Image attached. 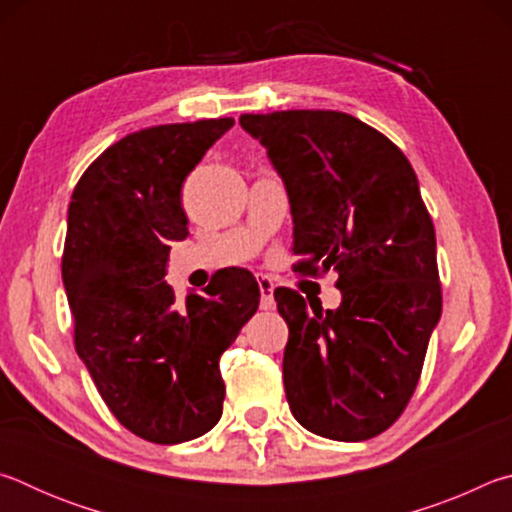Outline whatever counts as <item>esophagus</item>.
Returning <instances> with one entry per match:
<instances>
[{
    "label": "esophagus",
    "mask_w": 512,
    "mask_h": 512,
    "mask_svg": "<svg viewBox=\"0 0 512 512\" xmlns=\"http://www.w3.org/2000/svg\"><path fill=\"white\" fill-rule=\"evenodd\" d=\"M257 284H259V307L264 311H271L275 309V298H273V291H275V284L268 275H257Z\"/></svg>",
    "instance_id": "34e87169"
}]
</instances>
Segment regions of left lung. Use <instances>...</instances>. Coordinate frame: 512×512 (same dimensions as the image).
<instances>
[{
    "mask_svg": "<svg viewBox=\"0 0 512 512\" xmlns=\"http://www.w3.org/2000/svg\"><path fill=\"white\" fill-rule=\"evenodd\" d=\"M287 187L300 275L339 273V309L275 289L289 325L282 375L291 413L323 438L359 443L400 418L443 309L436 230L411 162L336 110L241 115Z\"/></svg>",
    "mask_w": 512,
    "mask_h": 512,
    "instance_id": "obj_1",
    "label": "left lung"
}]
</instances>
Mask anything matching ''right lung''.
Returning <instances> with one entry per match:
<instances>
[{"label":"right lung","mask_w":512,"mask_h":512,"mask_svg":"<svg viewBox=\"0 0 512 512\" xmlns=\"http://www.w3.org/2000/svg\"><path fill=\"white\" fill-rule=\"evenodd\" d=\"M235 119L164 124L121 137L74 187L63 284L74 348L112 415L149 443L178 445L221 418V354L259 305L244 271L176 305L164 282L171 241H183V183Z\"/></svg>","instance_id":"obj_1"}]
</instances>
